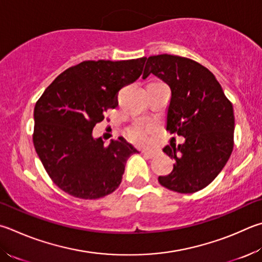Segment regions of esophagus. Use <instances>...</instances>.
Returning <instances> with one entry per match:
<instances>
[{
	"instance_id": "34e87169",
	"label": "esophagus",
	"mask_w": 262,
	"mask_h": 262,
	"mask_svg": "<svg viewBox=\"0 0 262 262\" xmlns=\"http://www.w3.org/2000/svg\"><path fill=\"white\" fill-rule=\"evenodd\" d=\"M142 154H143L145 157H147V158H154V157L156 156L155 152H152V151H142Z\"/></svg>"
}]
</instances>
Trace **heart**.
Returning <instances> with one entry per match:
<instances>
[{"label": "heart", "mask_w": 262, "mask_h": 262, "mask_svg": "<svg viewBox=\"0 0 262 262\" xmlns=\"http://www.w3.org/2000/svg\"><path fill=\"white\" fill-rule=\"evenodd\" d=\"M154 129L152 123L144 121H136L128 127L127 135L129 140L137 145H145L149 143V135Z\"/></svg>", "instance_id": "b5f03b06"}]
</instances>
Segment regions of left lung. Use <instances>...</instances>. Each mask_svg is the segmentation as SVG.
I'll use <instances>...</instances> for the list:
<instances>
[{"instance_id":"obj_1","label":"left lung","mask_w":262,"mask_h":262,"mask_svg":"<svg viewBox=\"0 0 262 262\" xmlns=\"http://www.w3.org/2000/svg\"><path fill=\"white\" fill-rule=\"evenodd\" d=\"M145 60L143 79L155 74L172 90L166 129L185 140L164 147L175 165L159 183L180 193L199 191L217 177L234 149V107L213 73L197 61L167 54Z\"/></svg>"}]
</instances>
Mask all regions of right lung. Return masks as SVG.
Masks as SVG:
<instances>
[{"label": "right lung", "instance_id": "1", "mask_svg": "<svg viewBox=\"0 0 262 262\" xmlns=\"http://www.w3.org/2000/svg\"><path fill=\"white\" fill-rule=\"evenodd\" d=\"M145 59L84 60L60 73L37 99L33 143L66 193L97 199L120 185L127 159L139 151L123 137L104 145L93 129L117 107L119 90L140 78Z\"/></svg>", "mask_w": 262, "mask_h": 262}]
</instances>
